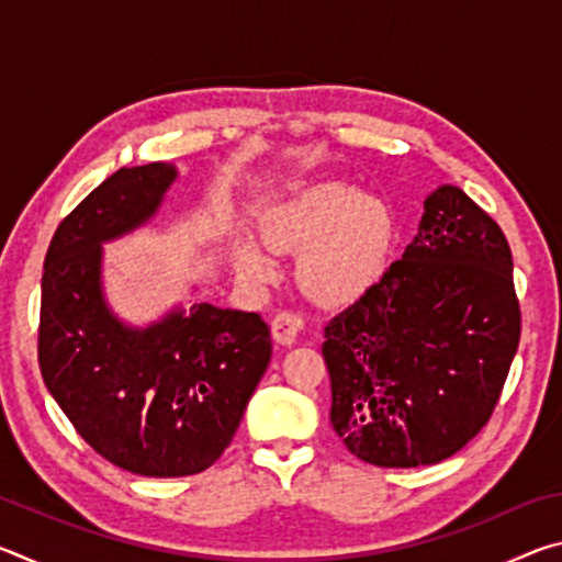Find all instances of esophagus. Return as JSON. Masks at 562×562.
<instances>
[{
    "mask_svg": "<svg viewBox=\"0 0 562 562\" xmlns=\"http://www.w3.org/2000/svg\"><path fill=\"white\" fill-rule=\"evenodd\" d=\"M302 331V319L294 315V312H278L272 317V337L278 345L290 347L294 345V339L300 337Z\"/></svg>",
    "mask_w": 562,
    "mask_h": 562,
    "instance_id": "1",
    "label": "esophagus"
}]
</instances>
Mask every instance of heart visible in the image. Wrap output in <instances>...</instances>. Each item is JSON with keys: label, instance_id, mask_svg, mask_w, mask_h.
<instances>
[{"label": "heart", "instance_id": "1", "mask_svg": "<svg viewBox=\"0 0 562 562\" xmlns=\"http://www.w3.org/2000/svg\"><path fill=\"white\" fill-rule=\"evenodd\" d=\"M268 237L282 250L304 252L302 284L325 304H351L374 290L389 268L394 217L382 201L339 180L302 188L268 221ZM237 265L255 280L272 272L265 247L243 240Z\"/></svg>", "mask_w": 562, "mask_h": 562}]
</instances>
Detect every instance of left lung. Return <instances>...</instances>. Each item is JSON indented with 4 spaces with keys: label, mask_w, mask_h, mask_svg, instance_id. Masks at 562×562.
Returning <instances> with one entry per match:
<instances>
[{
    "label": "left lung",
    "mask_w": 562,
    "mask_h": 562,
    "mask_svg": "<svg viewBox=\"0 0 562 562\" xmlns=\"http://www.w3.org/2000/svg\"><path fill=\"white\" fill-rule=\"evenodd\" d=\"M325 337L329 418L357 459H449L486 426L518 349L506 235L461 188L439 186L402 260Z\"/></svg>",
    "instance_id": "1"
}]
</instances>
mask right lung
I'll return each mask as SVG.
<instances>
[{"instance_id":"right-lung-1","label":"right lung","mask_w":562,"mask_h":562,"mask_svg":"<svg viewBox=\"0 0 562 562\" xmlns=\"http://www.w3.org/2000/svg\"><path fill=\"white\" fill-rule=\"evenodd\" d=\"M176 178L173 164L109 176L56 227L42 278L46 389L93 451L150 479L221 459L272 357L255 312L176 304L136 327L111 310L103 245L154 221Z\"/></svg>"}]
</instances>
